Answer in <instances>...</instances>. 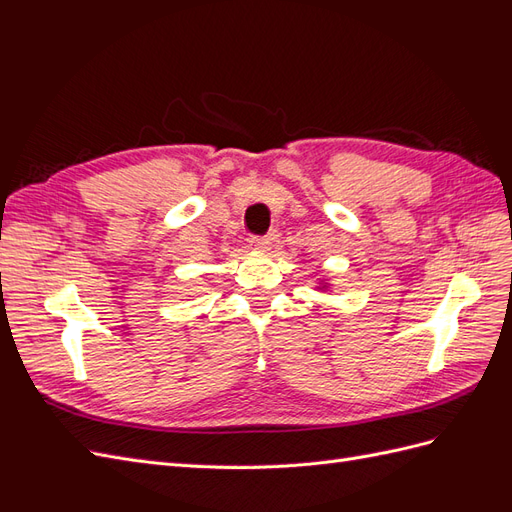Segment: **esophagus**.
Listing matches in <instances>:
<instances>
[{
    "instance_id": "esophagus-1",
    "label": "esophagus",
    "mask_w": 512,
    "mask_h": 512,
    "mask_svg": "<svg viewBox=\"0 0 512 512\" xmlns=\"http://www.w3.org/2000/svg\"><path fill=\"white\" fill-rule=\"evenodd\" d=\"M269 239L267 237H252L250 239V247L254 252H267L269 250Z\"/></svg>"
}]
</instances>
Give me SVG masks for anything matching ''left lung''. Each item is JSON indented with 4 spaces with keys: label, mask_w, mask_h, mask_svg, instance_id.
<instances>
[{
    "label": "left lung",
    "mask_w": 512,
    "mask_h": 512,
    "mask_svg": "<svg viewBox=\"0 0 512 512\" xmlns=\"http://www.w3.org/2000/svg\"><path fill=\"white\" fill-rule=\"evenodd\" d=\"M331 286H333V282H331L329 275H322V277H318V280H316V290L322 292V294H327L331 290Z\"/></svg>",
    "instance_id": "8db88e82"
}]
</instances>
